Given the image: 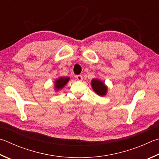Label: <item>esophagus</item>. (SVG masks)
I'll list each match as a JSON object with an SVG mask.
<instances>
[{
	"label": "esophagus",
	"instance_id": "esophagus-1",
	"mask_svg": "<svg viewBox=\"0 0 159 159\" xmlns=\"http://www.w3.org/2000/svg\"><path fill=\"white\" fill-rule=\"evenodd\" d=\"M76 78L78 80H80V81H81V80H83V78L81 75H77V76H76Z\"/></svg>",
	"mask_w": 159,
	"mask_h": 159
}]
</instances>
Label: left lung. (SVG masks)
I'll return each mask as SVG.
<instances>
[{"instance_id":"obj_1","label":"left lung","mask_w":159,"mask_h":159,"mask_svg":"<svg viewBox=\"0 0 159 159\" xmlns=\"http://www.w3.org/2000/svg\"><path fill=\"white\" fill-rule=\"evenodd\" d=\"M92 88L93 90L99 96H105L107 93V86L99 79H92L91 81Z\"/></svg>"}]
</instances>
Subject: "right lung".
<instances>
[{
  "instance_id": "obj_1",
  "label": "right lung",
  "mask_w": 159,
  "mask_h": 159,
  "mask_svg": "<svg viewBox=\"0 0 159 159\" xmlns=\"http://www.w3.org/2000/svg\"><path fill=\"white\" fill-rule=\"evenodd\" d=\"M69 77H60L55 81V89L56 90H60V89L64 88L65 85L70 80Z\"/></svg>"
}]
</instances>
